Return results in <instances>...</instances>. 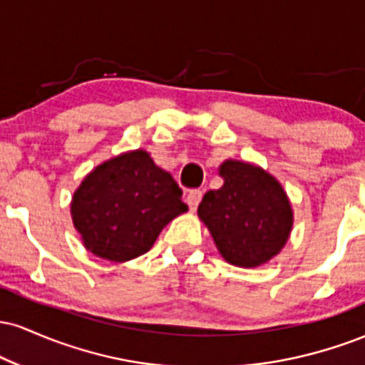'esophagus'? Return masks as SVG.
I'll use <instances>...</instances> for the list:
<instances>
[{"instance_id": "34e87169", "label": "esophagus", "mask_w": 365, "mask_h": 365, "mask_svg": "<svg viewBox=\"0 0 365 365\" xmlns=\"http://www.w3.org/2000/svg\"><path fill=\"white\" fill-rule=\"evenodd\" d=\"M202 194H204V192L200 190V188H192V190L187 194L185 200H187L188 207H190L192 211H195L197 206H199L200 199H202Z\"/></svg>"}]
</instances>
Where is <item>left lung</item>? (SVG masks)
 <instances>
[{
	"mask_svg": "<svg viewBox=\"0 0 365 365\" xmlns=\"http://www.w3.org/2000/svg\"><path fill=\"white\" fill-rule=\"evenodd\" d=\"M223 187L209 190L199 217L221 255L233 266L255 267L274 257L292 230V207L278 180L242 161H225Z\"/></svg>",
	"mask_w": 365,
	"mask_h": 365,
	"instance_id": "obj_1",
	"label": "left lung"
}]
</instances>
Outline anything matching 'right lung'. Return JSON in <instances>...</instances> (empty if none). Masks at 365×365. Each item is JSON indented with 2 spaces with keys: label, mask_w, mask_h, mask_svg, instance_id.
<instances>
[{
  "label": "right lung",
  "mask_w": 365,
  "mask_h": 365,
  "mask_svg": "<svg viewBox=\"0 0 365 365\" xmlns=\"http://www.w3.org/2000/svg\"><path fill=\"white\" fill-rule=\"evenodd\" d=\"M182 188L145 150L121 154L83 178L72 200L73 225L98 257L130 261L153 247L161 230L187 211Z\"/></svg>",
  "instance_id": "obj_1"
}]
</instances>
